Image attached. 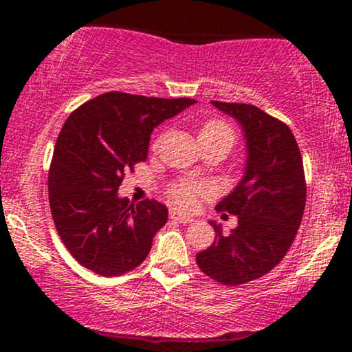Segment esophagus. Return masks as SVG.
Instances as JSON below:
<instances>
[{
  "label": "esophagus",
  "mask_w": 352,
  "mask_h": 352,
  "mask_svg": "<svg viewBox=\"0 0 352 352\" xmlns=\"http://www.w3.org/2000/svg\"><path fill=\"white\" fill-rule=\"evenodd\" d=\"M170 218L175 219V221H179V223H190V221H192V216L184 214V212L177 211V209H170Z\"/></svg>",
  "instance_id": "34e87169"
}]
</instances>
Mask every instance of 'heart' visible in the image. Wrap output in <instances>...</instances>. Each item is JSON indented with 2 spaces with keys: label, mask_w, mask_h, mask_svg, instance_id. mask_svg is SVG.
<instances>
[{
  "label": "heart",
  "mask_w": 352,
  "mask_h": 352,
  "mask_svg": "<svg viewBox=\"0 0 352 352\" xmlns=\"http://www.w3.org/2000/svg\"><path fill=\"white\" fill-rule=\"evenodd\" d=\"M235 131L226 120L223 119H208L199 127V141H226L233 146L235 144ZM158 141L153 143V148L158 146ZM211 192L206 184L196 182V180H180L173 184L168 189V197L180 208L190 209L197 204L199 199L208 196Z\"/></svg>",
  "instance_id": "1"
}]
</instances>
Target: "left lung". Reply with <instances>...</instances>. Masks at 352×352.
<instances>
[{
  "instance_id": "1",
  "label": "left lung",
  "mask_w": 352,
  "mask_h": 352,
  "mask_svg": "<svg viewBox=\"0 0 352 352\" xmlns=\"http://www.w3.org/2000/svg\"><path fill=\"white\" fill-rule=\"evenodd\" d=\"M235 117L247 140V170L242 182L216 209L239 216V226L199 252V269L225 286L262 278L285 258L296 239L307 204V180L300 148L283 120L248 104L211 102Z\"/></svg>"
}]
</instances>
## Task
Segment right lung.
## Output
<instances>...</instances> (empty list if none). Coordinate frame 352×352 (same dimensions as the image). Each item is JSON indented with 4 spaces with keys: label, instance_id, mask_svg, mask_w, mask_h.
I'll return each instance as SVG.
<instances>
[{
    "label": "right lung",
    "instance_id": "obj_1",
    "mask_svg": "<svg viewBox=\"0 0 352 352\" xmlns=\"http://www.w3.org/2000/svg\"><path fill=\"white\" fill-rule=\"evenodd\" d=\"M192 104L107 91L67 117L49 168V204L63 243L83 267L112 278L148 257L168 209L155 199L134 206L117 189L146 160L153 127Z\"/></svg>",
    "mask_w": 352,
    "mask_h": 352
}]
</instances>
